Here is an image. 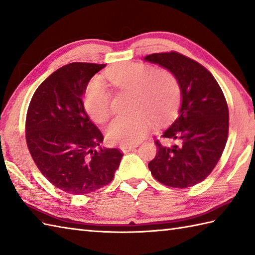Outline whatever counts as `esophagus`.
I'll return each mask as SVG.
<instances>
[{"label": "esophagus", "mask_w": 255, "mask_h": 255, "mask_svg": "<svg viewBox=\"0 0 255 255\" xmlns=\"http://www.w3.org/2000/svg\"><path fill=\"white\" fill-rule=\"evenodd\" d=\"M137 147V144H129V145H121L119 149H121L123 152H129V151L133 150L134 148Z\"/></svg>", "instance_id": "esophagus-1"}]
</instances>
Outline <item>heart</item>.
<instances>
[{
    "label": "heart",
    "mask_w": 255,
    "mask_h": 255,
    "mask_svg": "<svg viewBox=\"0 0 255 255\" xmlns=\"http://www.w3.org/2000/svg\"><path fill=\"white\" fill-rule=\"evenodd\" d=\"M117 90L133 94L130 115L119 116L108 125L107 140L114 144H136L150 132L152 119L167 121L175 112L181 90L172 73L138 63H124L106 72ZM84 108L92 121L105 123L112 115V94L102 80L94 79L84 94Z\"/></svg>",
    "instance_id": "heart-1"
}]
</instances>
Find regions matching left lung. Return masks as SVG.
<instances>
[{"mask_svg": "<svg viewBox=\"0 0 255 255\" xmlns=\"http://www.w3.org/2000/svg\"><path fill=\"white\" fill-rule=\"evenodd\" d=\"M144 60L159 64L176 78L181 90L177 117L158 140L149 170L166 186L186 188L200 183L218 163L229 130V111L217 81L202 64L178 52L152 53Z\"/></svg>", "mask_w": 255, "mask_h": 255, "instance_id": "8db88e82", "label": "left lung"}]
</instances>
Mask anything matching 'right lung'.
Instances as JSON below:
<instances>
[{"label": "right lung", "instance_id": "obj_1", "mask_svg": "<svg viewBox=\"0 0 255 255\" xmlns=\"http://www.w3.org/2000/svg\"><path fill=\"white\" fill-rule=\"evenodd\" d=\"M105 67L72 62L58 69L38 86L27 111L26 142L32 159L52 185L69 194L107 185L124 155L101 147L104 138L82 102L90 80Z\"/></svg>", "mask_w": 255, "mask_h": 255}]
</instances>
